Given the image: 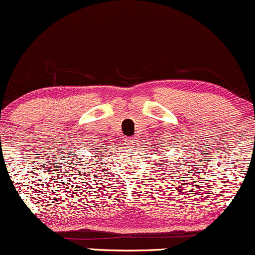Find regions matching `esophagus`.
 Here are the masks:
<instances>
[{
    "label": "esophagus",
    "mask_w": 255,
    "mask_h": 255,
    "mask_svg": "<svg viewBox=\"0 0 255 255\" xmlns=\"http://www.w3.org/2000/svg\"><path fill=\"white\" fill-rule=\"evenodd\" d=\"M135 141H136V138H135V136H130V138H127V139H126V142H127V144H130V145H134V144H135Z\"/></svg>",
    "instance_id": "1"
}]
</instances>
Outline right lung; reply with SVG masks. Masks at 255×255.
<instances>
[{
    "label": "right lung",
    "instance_id": "1",
    "mask_svg": "<svg viewBox=\"0 0 255 255\" xmlns=\"http://www.w3.org/2000/svg\"><path fill=\"white\" fill-rule=\"evenodd\" d=\"M97 152H100V151H97ZM105 152H106V151H105ZM94 157H97V156H94Z\"/></svg>",
    "mask_w": 255,
    "mask_h": 255
}]
</instances>
